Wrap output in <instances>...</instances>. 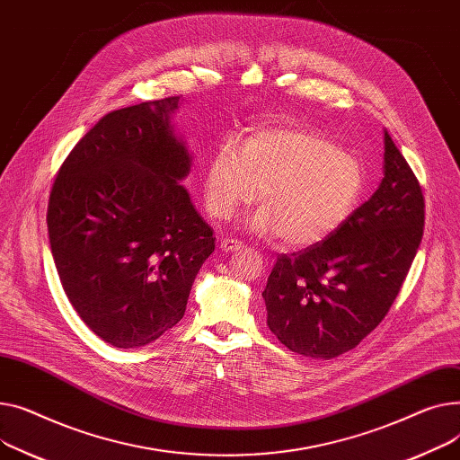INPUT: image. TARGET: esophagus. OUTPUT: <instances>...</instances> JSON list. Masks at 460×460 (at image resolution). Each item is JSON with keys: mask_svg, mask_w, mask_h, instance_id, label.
<instances>
[{"mask_svg": "<svg viewBox=\"0 0 460 460\" xmlns=\"http://www.w3.org/2000/svg\"><path fill=\"white\" fill-rule=\"evenodd\" d=\"M219 249L225 251V252H234V251H239L241 249V241L237 239H232V237H225L219 241Z\"/></svg>", "mask_w": 460, "mask_h": 460, "instance_id": "esophagus-1", "label": "esophagus"}]
</instances>
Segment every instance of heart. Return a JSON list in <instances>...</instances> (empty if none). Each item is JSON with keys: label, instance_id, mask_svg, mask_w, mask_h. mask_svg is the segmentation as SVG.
Returning <instances> with one entry per match:
<instances>
[{"label": "heart", "instance_id": "heart-1", "mask_svg": "<svg viewBox=\"0 0 460 460\" xmlns=\"http://www.w3.org/2000/svg\"><path fill=\"white\" fill-rule=\"evenodd\" d=\"M366 187L360 159L323 135L291 126H263L245 145L226 139L213 150L204 174V202L230 219L260 189V209L245 221L254 234L286 247L327 237L358 206Z\"/></svg>", "mask_w": 460, "mask_h": 460}]
</instances>
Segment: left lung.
Here are the masks:
<instances>
[{"label":"left lung","mask_w":460,"mask_h":460,"mask_svg":"<svg viewBox=\"0 0 460 460\" xmlns=\"http://www.w3.org/2000/svg\"><path fill=\"white\" fill-rule=\"evenodd\" d=\"M423 223L420 181L385 131V178L371 199L323 241L277 258L261 293L269 329L303 357L355 349L394 305Z\"/></svg>","instance_id":"obj_1"}]
</instances>
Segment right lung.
I'll use <instances>...</instances> for the list:
<instances>
[{"instance_id": "add662e5", "label": "right lung", "mask_w": 460, "mask_h": 460, "mask_svg": "<svg viewBox=\"0 0 460 460\" xmlns=\"http://www.w3.org/2000/svg\"><path fill=\"white\" fill-rule=\"evenodd\" d=\"M178 102L107 113L51 185L46 221L63 289L85 325L120 349L176 325L215 251L211 226L180 185L191 155L171 124Z\"/></svg>"}]
</instances>
